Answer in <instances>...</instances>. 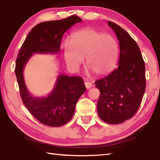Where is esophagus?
<instances>
[{
	"label": "esophagus",
	"instance_id": "34e87169",
	"mask_svg": "<svg viewBox=\"0 0 160 160\" xmlns=\"http://www.w3.org/2000/svg\"><path fill=\"white\" fill-rule=\"evenodd\" d=\"M84 85H85L86 88L87 89H89V88H91V87H92V84L91 83V82H84Z\"/></svg>",
	"mask_w": 160,
	"mask_h": 160
}]
</instances>
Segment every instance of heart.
I'll list each match as a JSON object with an SVG mask.
<instances>
[{"mask_svg": "<svg viewBox=\"0 0 160 160\" xmlns=\"http://www.w3.org/2000/svg\"><path fill=\"white\" fill-rule=\"evenodd\" d=\"M118 45L113 37L93 29H84L72 34L69 43L64 46L66 63L74 70L83 63L84 58L89 69L104 76L111 72L117 64Z\"/></svg>", "mask_w": 160, "mask_h": 160, "instance_id": "heart-1", "label": "heart"}]
</instances>
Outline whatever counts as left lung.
Listing matches in <instances>:
<instances>
[{
  "label": "left lung",
  "mask_w": 160,
  "mask_h": 160,
  "mask_svg": "<svg viewBox=\"0 0 160 160\" xmlns=\"http://www.w3.org/2000/svg\"><path fill=\"white\" fill-rule=\"evenodd\" d=\"M108 25L119 42L118 67L95 82L101 92L97 110L109 124H118L132 118L140 107L146 89L145 64L138 45L121 27Z\"/></svg>",
  "instance_id": "left-lung-1"
}]
</instances>
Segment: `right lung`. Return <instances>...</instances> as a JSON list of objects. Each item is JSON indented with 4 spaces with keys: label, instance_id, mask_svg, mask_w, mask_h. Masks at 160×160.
Instances as JSON below:
<instances>
[{
    "label": "right lung",
    "instance_id": "obj_1",
    "mask_svg": "<svg viewBox=\"0 0 160 160\" xmlns=\"http://www.w3.org/2000/svg\"><path fill=\"white\" fill-rule=\"evenodd\" d=\"M82 20L73 15L62 20L46 21L34 26L21 46L16 61L15 74L21 97L28 111L40 123L62 126L74 114L78 100L86 90L82 78L59 74L52 92L46 97L31 95L25 82L23 70L34 54H57L64 33Z\"/></svg>",
    "mask_w": 160,
    "mask_h": 160
}]
</instances>
